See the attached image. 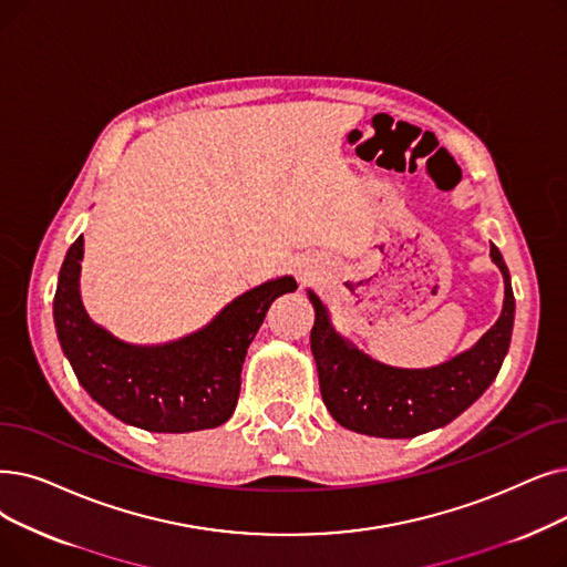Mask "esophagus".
I'll use <instances>...</instances> for the list:
<instances>
[{
  "label": "esophagus",
  "instance_id": "1",
  "mask_svg": "<svg viewBox=\"0 0 567 567\" xmlns=\"http://www.w3.org/2000/svg\"><path fill=\"white\" fill-rule=\"evenodd\" d=\"M308 280H310V276H308V274H303V276H301V282H308Z\"/></svg>",
  "mask_w": 567,
  "mask_h": 567
}]
</instances>
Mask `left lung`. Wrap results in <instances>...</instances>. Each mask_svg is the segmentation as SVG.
Masks as SVG:
<instances>
[{
  "label": "left lung",
  "instance_id": "1",
  "mask_svg": "<svg viewBox=\"0 0 567 567\" xmlns=\"http://www.w3.org/2000/svg\"><path fill=\"white\" fill-rule=\"evenodd\" d=\"M491 259L505 280L498 322L471 350L424 371L393 368L357 350L336 333L324 303L308 291L315 306L310 348L319 389L340 426L375 437H414L450 424L482 396L501 371L514 324L509 270L496 245H491Z\"/></svg>",
  "mask_w": 567,
  "mask_h": 567
}]
</instances>
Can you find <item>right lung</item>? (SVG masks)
Segmentation results:
<instances>
[{
    "label": "right lung",
    "instance_id": "right-lung-1",
    "mask_svg": "<svg viewBox=\"0 0 567 567\" xmlns=\"http://www.w3.org/2000/svg\"><path fill=\"white\" fill-rule=\"evenodd\" d=\"M83 236L60 268L53 301L62 352L90 396L120 422L153 433H189L225 424L236 410L240 371L252 338L291 276L240 293L210 324L164 344H130L94 324L81 301Z\"/></svg>",
    "mask_w": 567,
    "mask_h": 567
}]
</instances>
